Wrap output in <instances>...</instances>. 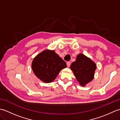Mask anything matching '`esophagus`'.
I'll return each instance as SVG.
<instances>
[{"label": "esophagus", "mask_w": 120, "mask_h": 120, "mask_svg": "<svg viewBox=\"0 0 120 120\" xmlns=\"http://www.w3.org/2000/svg\"><path fill=\"white\" fill-rule=\"evenodd\" d=\"M67 65L68 66V67H70V66L71 65V62H67Z\"/></svg>", "instance_id": "obj_1"}]
</instances>
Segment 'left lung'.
Returning <instances> with one entry per match:
<instances>
[{
    "instance_id": "8db88e82",
    "label": "left lung",
    "mask_w": 120,
    "mask_h": 120,
    "mask_svg": "<svg viewBox=\"0 0 120 120\" xmlns=\"http://www.w3.org/2000/svg\"><path fill=\"white\" fill-rule=\"evenodd\" d=\"M70 68L80 85L84 86L93 79L96 64L90 59L80 53Z\"/></svg>"
}]
</instances>
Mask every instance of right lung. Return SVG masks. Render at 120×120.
<instances>
[{"label":"right lung","instance_id":"right-lung-1","mask_svg":"<svg viewBox=\"0 0 120 120\" xmlns=\"http://www.w3.org/2000/svg\"><path fill=\"white\" fill-rule=\"evenodd\" d=\"M67 68L64 60L53 50H46L35 57L32 62L33 72L45 82L55 80L60 71Z\"/></svg>","mask_w":120,"mask_h":120}]
</instances>
